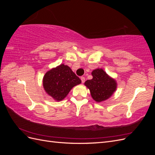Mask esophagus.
<instances>
[{
    "label": "esophagus",
    "instance_id": "1",
    "mask_svg": "<svg viewBox=\"0 0 155 155\" xmlns=\"http://www.w3.org/2000/svg\"><path fill=\"white\" fill-rule=\"evenodd\" d=\"M81 80L82 83H83L84 82H85V77H83V76L81 77Z\"/></svg>",
    "mask_w": 155,
    "mask_h": 155
}]
</instances>
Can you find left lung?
Segmentation results:
<instances>
[{"label":"left lung","instance_id":"left-lung-1","mask_svg":"<svg viewBox=\"0 0 155 155\" xmlns=\"http://www.w3.org/2000/svg\"><path fill=\"white\" fill-rule=\"evenodd\" d=\"M92 75L93 78L87 80L85 85L90 90L92 98L97 102L107 100L116 91V81L108 76L102 69L93 70Z\"/></svg>","mask_w":155,"mask_h":155}]
</instances>
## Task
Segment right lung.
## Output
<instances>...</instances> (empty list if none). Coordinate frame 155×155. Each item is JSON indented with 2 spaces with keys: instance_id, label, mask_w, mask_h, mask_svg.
<instances>
[{
  "instance_id": "add662e5",
  "label": "right lung",
  "mask_w": 155,
  "mask_h": 155,
  "mask_svg": "<svg viewBox=\"0 0 155 155\" xmlns=\"http://www.w3.org/2000/svg\"><path fill=\"white\" fill-rule=\"evenodd\" d=\"M81 83L71 68L63 64L49 70L43 78L45 91L57 101L63 100L74 86Z\"/></svg>"
}]
</instances>
